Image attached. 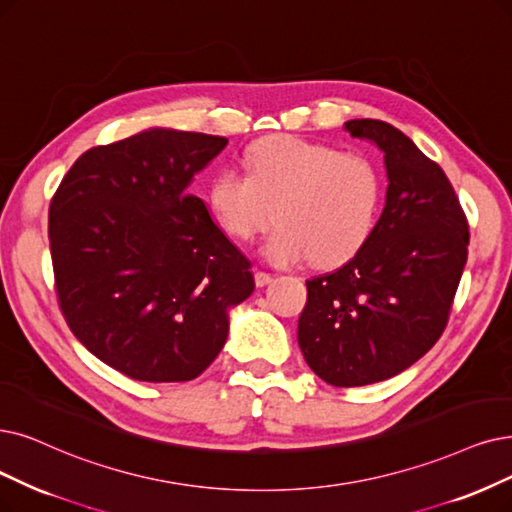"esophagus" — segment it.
I'll return each instance as SVG.
<instances>
[{"mask_svg":"<svg viewBox=\"0 0 512 512\" xmlns=\"http://www.w3.org/2000/svg\"><path fill=\"white\" fill-rule=\"evenodd\" d=\"M254 281H256V285H258V288H264V285H269V283L273 281V277H271L269 273H262V271H256V273H254Z\"/></svg>","mask_w":512,"mask_h":512,"instance_id":"34e87169","label":"esophagus"}]
</instances>
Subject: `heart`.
Returning <instances> with one entry per match:
<instances>
[{"mask_svg": "<svg viewBox=\"0 0 512 512\" xmlns=\"http://www.w3.org/2000/svg\"><path fill=\"white\" fill-rule=\"evenodd\" d=\"M248 174L220 168L208 201L220 229L248 241L269 227L262 256L275 267L311 258L332 267L370 239L382 206V176L372 159L340 153L300 136L262 140L245 155Z\"/></svg>", "mask_w": 512, "mask_h": 512, "instance_id": "1", "label": "heart"}]
</instances>
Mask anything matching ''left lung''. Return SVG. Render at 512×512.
<instances>
[{"label":"left lung","instance_id":"1","mask_svg":"<svg viewBox=\"0 0 512 512\" xmlns=\"http://www.w3.org/2000/svg\"><path fill=\"white\" fill-rule=\"evenodd\" d=\"M344 130L384 153V208L349 262L306 281L298 344L327 384L363 386L401 374L443 334L468 224L445 172L412 138L378 119H351Z\"/></svg>","mask_w":512,"mask_h":512}]
</instances>
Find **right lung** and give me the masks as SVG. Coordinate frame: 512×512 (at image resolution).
I'll list each match as a JSON object with an SVG mask.
<instances>
[{
  "label": "right lung",
  "instance_id": "obj_1",
  "mask_svg": "<svg viewBox=\"0 0 512 512\" xmlns=\"http://www.w3.org/2000/svg\"><path fill=\"white\" fill-rule=\"evenodd\" d=\"M227 138L149 128L81 155L50 203L58 304L113 370L187 382L218 357L254 292L245 258L189 195Z\"/></svg>",
  "mask_w": 512,
  "mask_h": 512
}]
</instances>
